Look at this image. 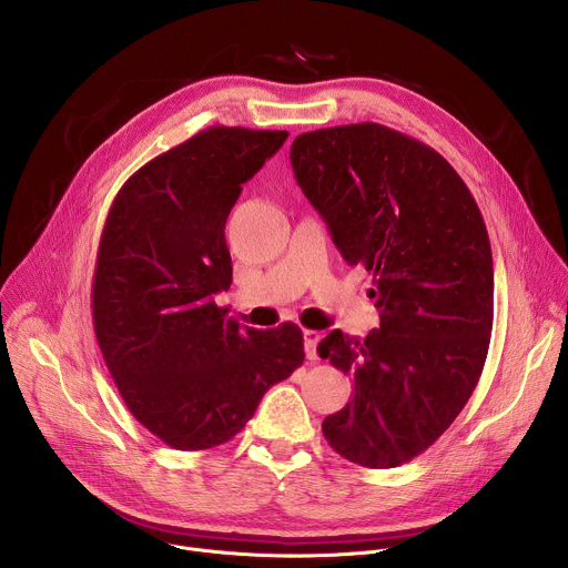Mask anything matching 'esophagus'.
I'll return each instance as SVG.
<instances>
[{"mask_svg": "<svg viewBox=\"0 0 568 568\" xmlns=\"http://www.w3.org/2000/svg\"><path fill=\"white\" fill-rule=\"evenodd\" d=\"M321 342V335L316 331H303V346H305V357L312 362L316 359V344Z\"/></svg>", "mask_w": 568, "mask_h": 568, "instance_id": "34e87169", "label": "esophagus"}]
</instances>
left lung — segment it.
<instances>
[{
    "instance_id": "8db88e82",
    "label": "left lung",
    "mask_w": 568,
    "mask_h": 568,
    "mask_svg": "<svg viewBox=\"0 0 568 568\" xmlns=\"http://www.w3.org/2000/svg\"><path fill=\"white\" fill-rule=\"evenodd\" d=\"M290 161L346 263L373 272L368 296L379 310V328L364 339L333 331L316 348L355 382L323 436L351 463L397 467L456 420L488 357V229L449 161L386 125L298 134Z\"/></svg>"
}]
</instances>
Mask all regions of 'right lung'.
Wrapping results in <instances>:
<instances>
[{
	"label": "right lung",
	"instance_id": "right-lung-1",
	"mask_svg": "<svg viewBox=\"0 0 568 568\" xmlns=\"http://www.w3.org/2000/svg\"><path fill=\"white\" fill-rule=\"evenodd\" d=\"M285 130L213 125L141 166L114 197L92 285L94 333L130 414L169 447L231 440L303 364V333L240 328L226 217Z\"/></svg>",
	"mask_w": 568,
	"mask_h": 568
}]
</instances>
